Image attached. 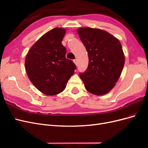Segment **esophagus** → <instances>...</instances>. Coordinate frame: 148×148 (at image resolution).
Returning <instances> with one entry per match:
<instances>
[{
	"mask_svg": "<svg viewBox=\"0 0 148 148\" xmlns=\"http://www.w3.org/2000/svg\"><path fill=\"white\" fill-rule=\"evenodd\" d=\"M73 62H74L75 64L76 65H77V60H76V59L73 60Z\"/></svg>",
	"mask_w": 148,
	"mask_h": 148,
	"instance_id": "obj_1",
	"label": "esophagus"
}]
</instances>
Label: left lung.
Returning a JSON list of instances; mask_svg holds the SVG:
<instances>
[{
  "instance_id": "obj_1",
  "label": "left lung",
  "mask_w": 148,
  "mask_h": 148,
  "mask_svg": "<svg viewBox=\"0 0 148 148\" xmlns=\"http://www.w3.org/2000/svg\"><path fill=\"white\" fill-rule=\"evenodd\" d=\"M88 52L87 70L79 73L86 90L101 96L109 92L122 73L125 56L119 40L107 31L91 28L77 30Z\"/></svg>"
}]
</instances>
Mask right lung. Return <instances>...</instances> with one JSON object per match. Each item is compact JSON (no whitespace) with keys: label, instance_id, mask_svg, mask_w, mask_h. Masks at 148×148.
<instances>
[{"label":"right lung","instance_id":"obj_1","mask_svg":"<svg viewBox=\"0 0 148 148\" xmlns=\"http://www.w3.org/2000/svg\"><path fill=\"white\" fill-rule=\"evenodd\" d=\"M65 29L55 28L40 38L31 47L25 59L28 77L39 91L47 96L63 91L76 65L65 57L62 41Z\"/></svg>","mask_w":148,"mask_h":148}]
</instances>
